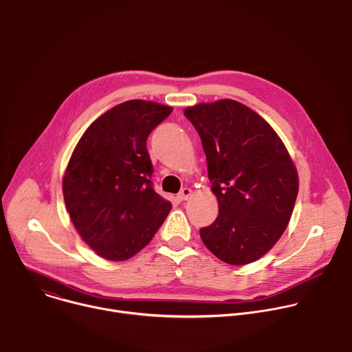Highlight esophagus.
<instances>
[{"label":"esophagus","instance_id":"esophagus-1","mask_svg":"<svg viewBox=\"0 0 352 352\" xmlns=\"http://www.w3.org/2000/svg\"><path fill=\"white\" fill-rule=\"evenodd\" d=\"M190 193H192V190H190L189 188H184V189H181V192L177 195V199L179 200V202H184V200H186V199L190 196Z\"/></svg>","mask_w":352,"mask_h":352}]
</instances>
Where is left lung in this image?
Returning <instances> with one entry per match:
<instances>
[{
  "label": "left lung",
  "mask_w": 352,
  "mask_h": 352,
  "mask_svg": "<svg viewBox=\"0 0 352 352\" xmlns=\"http://www.w3.org/2000/svg\"><path fill=\"white\" fill-rule=\"evenodd\" d=\"M202 139L219 216L200 228L213 255L228 265L262 258L280 239L298 195V174L274 129L235 100L188 107Z\"/></svg>",
  "instance_id": "8db88e82"
}]
</instances>
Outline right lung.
<instances>
[{"mask_svg": "<svg viewBox=\"0 0 352 352\" xmlns=\"http://www.w3.org/2000/svg\"><path fill=\"white\" fill-rule=\"evenodd\" d=\"M171 111L129 100L98 117L79 139L63 192L76 231L98 256L132 258L168 216L171 204L153 189L146 140Z\"/></svg>", "mask_w": 352, "mask_h": 352, "instance_id": "add662e5", "label": "right lung"}]
</instances>
